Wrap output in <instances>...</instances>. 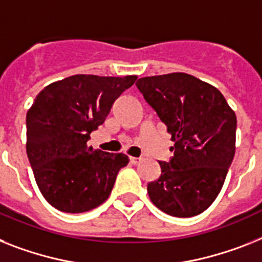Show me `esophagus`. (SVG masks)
Listing matches in <instances>:
<instances>
[{"label":"esophagus","instance_id":"obj_1","mask_svg":"<svg viewBox=\"0 0 262 262\" xmlns=\"http://www.w3.org/2000/svg\"><path fill=\"white\" fill-rule=\"evenodd\" d=\"M138 162H140V158H135V157H129V163L131 165H136Z\"/></svg>","mask_w":262,"mask_h":262}]
</instances>
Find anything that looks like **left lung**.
Returning <instances> with one entry per match:
<instances>
[{"mask_svg":"<svg viewBox=\"0 0 262 262\" xmlns=\"http://www.w3.org/2000/svg\"><path fill=\"white\" fill-rule=\"evenodd\" d=\"M136 87L174 142L170 161L159 162L161 177L147 185L151 202L172 217L201 214L220 194L234 158V111L217 88L187 73L142 77Z\"/></svg>","mask_w":262,"mask_h":262,"instance_id":"1","label":"left lung"}]
</instances>
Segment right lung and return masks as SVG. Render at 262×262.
<instances>
[{"mask_svg": "<svg viewBox=\"0 0 262 262\" xmlns=\"http://www.w3.org/2000/svg\"><path fill=\"white\" fill-rule=\"evenodd\" d=\"M136 76L75 75L52 83L27 114V154L44 198L64 213H84L107 200L124 154L94 150L91 133Z\"/></svg>", "mask_w": 262, "mask_h": 262, "instance_id": "add662e5", "label": "right lung"}]
</instances>
